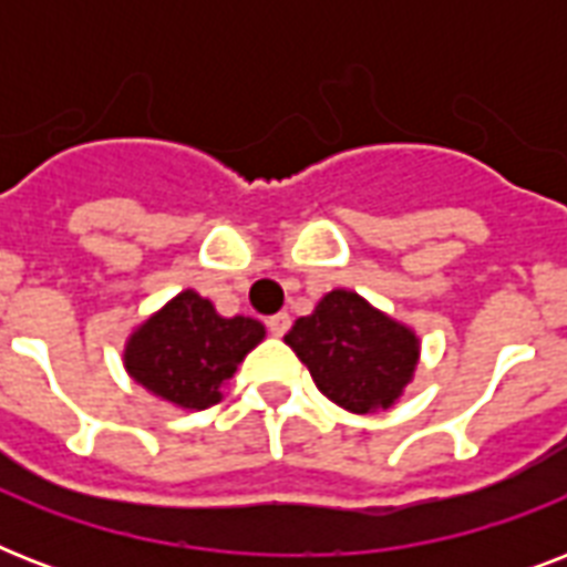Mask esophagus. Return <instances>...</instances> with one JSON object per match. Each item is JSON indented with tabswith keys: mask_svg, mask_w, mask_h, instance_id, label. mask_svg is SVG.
Segmentation results:
<instances>
[{
	"mask_svg": "<svg viewBox=\"0 0 567 567\" xmlns=\"http://www.w3.org/2000/svg\"><path fill=\"white\" fill-rule=\"evenodd\" d=\"M267 329H270V336L282 338L288 329H291V318H288V311H279L274 318H267Z\"/></svg>",
	"mask_w": 567,
	"mask_h": 567,
	"instance_id": "34e87169",
	"label": "esophagus"
}]
</instances>
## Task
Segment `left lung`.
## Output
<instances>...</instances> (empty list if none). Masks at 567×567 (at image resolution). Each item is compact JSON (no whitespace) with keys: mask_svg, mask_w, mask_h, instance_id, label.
I'll list each match as a JSON object with an SVG mask.
<instances>
[{"mask_svg":"<svg viewBox=\"0 0 567 567\" xmlns=\"http://www.w3.org/2000/svg\"><path fill=\"white\" fill-rule=\"evenodd\" d=\"M311 379L350 412L394 403L417 364V338L353 291H332L285 336Z\"/></svg>","mask_w":567,"mask_h":567,"instance_id":"obj_1","label":"left lung"}]
</instances>
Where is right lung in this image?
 <instances>
[{
	"instance_id": "right-lung-1",
	"label": "right lung",
	"mask_w": 567,
	"mask_h": 567,
	"mask_svg": "<svg viewBox=\"0 0 567 567\" xmlns=\"http://www.w3.org/2000/svg\"><path fill=\"white\" fill-rule=\"evenodd\" d=\"M261 338L258 320L220 318L199 293L182 291L128 338L126 371L155 396L205 409Z\"/></svg>"
}]
</instances>
